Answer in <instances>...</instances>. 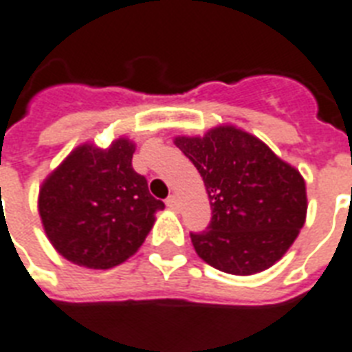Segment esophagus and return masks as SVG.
Here are the masks:
<instances>
[{
	"label": "esophagus",
	"mask_w": 352,
	"mask_h": 352,
	"mask_svg": "<svg viewBox=\"0 0 352 352\" xmlns=\"http://www.w3.org/2000/svg\"><path fill=\"white\" fill-rule=\"evenodd\" d=\"M166 205L170 206L171 210H179V199H177V195H170V197L166 199Z\"/></svg>",
	"instance_id": "esophagus-1"
}]
</instances>
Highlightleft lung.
Listing matches in <instances>:
<instances>
[{
	"label": "left lung",
	"mask_w": 352,
	"mask_h": 352,
	"mask_svg": "<svg viewBox=\"0 0 352 352\" xmlns=\"http://www.w3.org/2000/svg\"><path fill=\"white\" fill-rule=\"evenodd\" d=\"M175 146L201 173L212 206L208 227L190 232L195 253L230 275L260 273L283 258L307 219L301 173L232 125L177 136Z\"/></svg>",
	"instance_id": "obj_1"
}]
</instances>
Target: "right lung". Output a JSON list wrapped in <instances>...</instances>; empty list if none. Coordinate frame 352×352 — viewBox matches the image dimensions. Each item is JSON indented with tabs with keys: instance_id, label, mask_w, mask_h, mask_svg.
Here are the masks:
<instances>
[{
	"instance_id": "1",
	"label": "right lung",
	"mask_w": 352,
	"mask_h": 352,
	"mask_svg": "<svg viewBox=\"0 0 352 352\" xmlns=\"http://www.w3.org/2000/svg\"><path fill=\"white\" fill-rule=\"evenodd\" d=\"M134 144H85L40 188L38 212L53 248L77 265L109 270L138 251L164 203L133 170Z\"/></svg>"
}]
</instances>
